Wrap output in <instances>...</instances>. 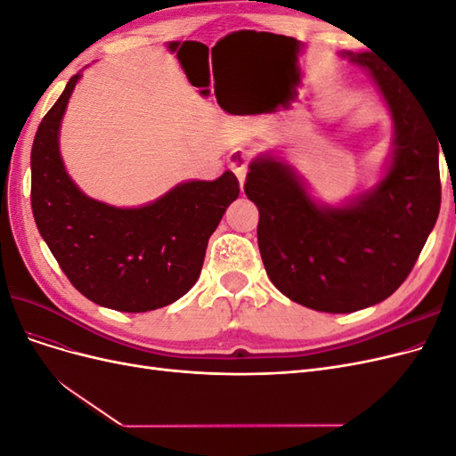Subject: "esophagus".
I'll list each match as a JSON object with an SVG mask.
<instances>
[{"label": "esophagus", "instance_id": "1", "mask_svg": "<svg viewBox=\"0 0 456 456\" xmlns=\"http://www.w3.org/2000/svg\"><path fill=\"white\" fill-rule=\"evenodd\" d=\"M247 163H249V154L245 150H236L230 158V169L236 173L240 184L243 186L245 183V175H247Z\"/></svg>", "mask_w": 456, "mask_h": 456}]
</instances>
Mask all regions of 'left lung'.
Masks as SVG:
<instances>
[{"mask_svg":"<svg viewBox=\"0 0 456 456\" xmlns=\"http://www.w3.org/2000/svg\"><path fill=\"white\" fill-rule=\"evenodd\" d=\"M340 57L363 68L390 110L392 151L379 181L327 205L272 151L249 163L245 181L260 213L256 236L268 278L287 298L327 314L388 298L415 266L441 205V141L417 93L375 54Z\"/></svg>","mask_w":456,"mask_h":456,"instance_id":"left-lung-1","label":"left lung"}]
</instances>
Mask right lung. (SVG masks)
Wrapping results in <instances>:
<instances>
[{"label":"right lung","instance_id":"obj_1","mask_svg":"<svg viewBox=\"0 0 456 456\" xmlns=\"http://www.w3.org/2000/svg\"><path fill=\"white\" fill-rule=\"evenodd\" d=\"M81 72L41 119L32 146V211L66 278L94 305L148 312L184 297L198 281L207 243L240 183L184 181L154 201L116 207L93 200L68 175L61 123Z\"/></svg>","mask_w":456,"mask_h":456}]
</instances>
